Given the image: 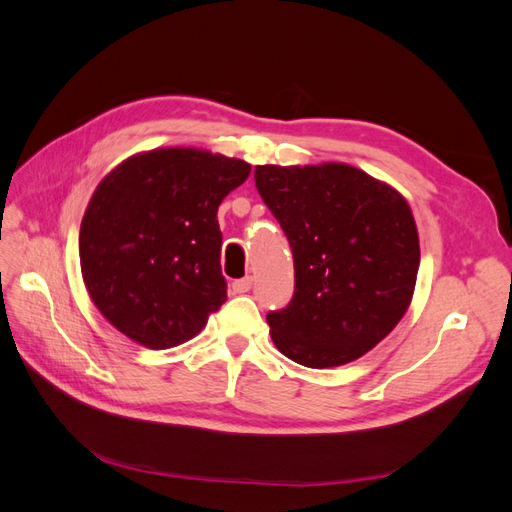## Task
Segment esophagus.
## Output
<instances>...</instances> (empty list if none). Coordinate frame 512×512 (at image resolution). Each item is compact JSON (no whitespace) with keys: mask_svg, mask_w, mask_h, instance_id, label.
Wrapping results in <instances>:
<instances>
[{"mask_svg":"<svg viewBox=\"0 0 512 512\" xmlns=\"http://www.w3.org/2000/svg\"><path fill=\"white\" fill-rule=\"evenodd\" d=\"M252 284H254V280H252L250 275L241 277V280L232 282V292H235V294H243V292H247V290H252Z\"/></svg>","mask_w":512,"mask_h":512,"instance_id":"obj_1","label":"esophagus"}]
</instances>
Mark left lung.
<instances>
[{
  "label": "left lung",
  "mask_w": 512,
  "mask_h": 512,
  "mask_svg": "<svg viewBox=\"0 0 512 512\" xmlns=\"http://www.w3.org/2000/svg\"><path fill=\"white\" fill-rule=\"evenodd\" d=\"M254 181L294 258L292 299L267 314L273 344L316 369L359 359L412 299L421 250L408 203L348 164H267Z\"/></svg>",
  "instance_id": "obj_1"
}]
</instances>
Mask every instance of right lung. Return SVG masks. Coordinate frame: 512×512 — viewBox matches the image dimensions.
<instances>
[{"label": "right lung", "mask_w": 512, "mask_h": 512, "mask_svg": "<svg viewBox=\"0 0 512 512\" xmlns=\"http://www.w3.org/2000/svg\"><path fill=\"white\" fill-rule=\"evenodd\" d=\"M250 164L203 149H158L117 166L79 235L83 280L102 316L151 350L200 333L226 301L218 207Z\"/></svg>", "instance_id": "obj_1"}]
</instances>
